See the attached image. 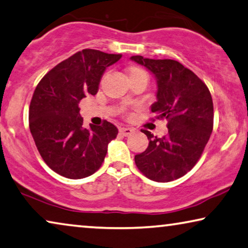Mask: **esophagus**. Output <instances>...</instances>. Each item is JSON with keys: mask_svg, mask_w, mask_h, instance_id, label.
I'll list each match as a JSON object with an SVG mask.
<instances>
[{"mask_svg": "<svg viewBox=\"0 0 248 248\" xmlns=\"http://www.w3.org/2000/svg\"><path fill=\"white\" fill-rule=\"evenodd\" d=\"M120 132L124 136H128V135H131L133 132H134V128H132V127H121Z\"/></svg>", "mask_w": 248, "mask_h": 248, "instance_id": "1", "label": "esophagus"}]
</instances>
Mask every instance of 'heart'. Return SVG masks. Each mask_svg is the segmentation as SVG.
<instances>
[{"label":"heart","instance_id":"b5f03b06","mask_svg":"<svg viewBox=\"0 0 248 248\" xmlns=\"http://www.w3.org/2000/svg\"><path fill=\"white\" fill-rule=\"evenodd\" d=\"M139 71H142L141 69H139V68H132L131 69V73L130 74H133V73H139Z\"/></svg>","mask_w":248,"mask_h":248}]
</instances>
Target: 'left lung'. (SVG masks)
<instances>
[{
    "label": "left lung",
    "mask_w": 248,
    "mask_h": 248,
    "mask_svg": "<svg viewBox=\"0 0 248 248\" xmlns=\"http://www.w3.org/2000/svg\"><path fill=\"white\" fill-rule=\"evenodd\" d=\"M154 75L157 82L156 102L151 112L168 121V135L148 136L149 146L136 154L139 170L156 182L181 178L202 156L214 126V104L210 92L200 78L172 59H149L133 56Z\"/></svg>",
    "instance_id": "left-lung-1"
}]
</instances>
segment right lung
Masks as SVG:
<instances>
[{"label": "right lung", "mask_w": 248, "mask_h": 248, "mask_svg": "<svg viewBox=\"0 0 248 248\" xmlns=\"http://www.w3.org/2000/svg\"><path fill=\"white\" fill-rule=\"evenodd\" d=\"M122 55L84 49L53 67L39 82L29 109V126L37 149L51 170L68 179H82L102 166L115 125L82 126L80 100L96 95L107 67Z\"/></svg>", "instance_id": "add662e5"}]
</instances>
